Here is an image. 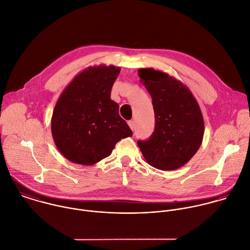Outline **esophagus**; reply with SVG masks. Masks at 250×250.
Returning a JSON list of instances; mask_svg holds the SVG:
<instances>
[{
    "label": "esophagus",
    "instance_id": "obj_1",
    "mask_svg": "<svg viewBox=\"0 0 250 250\" xmlns=\"http://www.w3.org/2000/svg\"><path fill=\"white\" fill-rule=\"evenodd\" d=\"M127 124H128V125H129V127L131 128V130H133L134 129V127H135V125H134V122L133 121H128L127 122Z\"/></svg>",
    "mask_w": 250,
    "mask_h": 250
}]
</instances>
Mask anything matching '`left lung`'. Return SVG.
<instances>
[{
  "instance_id": "obj_1",
  "label": "left lung",
  "mask_w": 250,
  "mask_h": 250,
  "mask_svg": "<svg viewBox=\"0 0 250 250\" xmlns=\"http://www.w3.org/2000/svg\"><path fill=\"white\" fill-rule=\"evenodd\" d=\"M141 83L151 97L155 127L149 140L138 147L150 166L163 171L187 164L199 150L204 119L190 90L168 73L153 68L138 70Z\"/></svg>"
}]
</instances>
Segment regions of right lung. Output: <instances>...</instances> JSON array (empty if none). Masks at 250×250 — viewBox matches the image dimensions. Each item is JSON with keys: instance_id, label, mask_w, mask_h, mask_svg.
<instances>
[{"instance_id": "right-lung-1", "label": "right lung", "mask_w": 250, "mask_h": 250, "mask_svg": "<svg viewBox=\"0 0 250 250\" xmlns=\"http://www.w3.org/2000/svg\"><path fill=\"white\" fill-rule=\"evenodd\" d=\"M121 68L100 64L78 73L57 100L51 131L57 149L69 161L94 165L109 156L116 144L132 136L111 100Z\"/></svg>"}]
</instances>
